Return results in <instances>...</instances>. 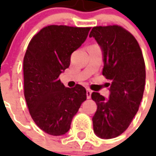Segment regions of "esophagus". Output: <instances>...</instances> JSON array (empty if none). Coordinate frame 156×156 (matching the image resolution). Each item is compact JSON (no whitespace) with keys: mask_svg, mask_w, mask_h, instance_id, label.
I'll list each match as a JSON object with an SVG mask.
<instances>
[{"mask_svg":"<svg viewBox=\"0 0 156 156\" xmlns=\"http://www.w3.org/2000/svg\"><path fill=\"white\" fill-rule=\"evenodd\" d=\"M91 93H92V91L90 90V89H87V99H90L91 98Z\"/></svg>","mask_w":156,"mask_h":156,"instance_id":"obj_1","label":"esophagus"}]
</instances>
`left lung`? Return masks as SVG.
I'll use <instances>...</instances> for the list:
<instances>
[{
    "mask_svg": "<svg viewBox=\"0 0 156 156\" xmlns=\"http://www.w3.org/2000/svg\"><path fill=\"white\" fill-rule=\"evenodd\" d=\"M94 37L102 52V75L110 80V94L105 98L91 94L98 106L92 122L95 134L109 140L122 134L136 115L145 86V65L137 40L119 26L95 27Z\"/></svg>",
    "mask_w": 156,
    "mask_h": 156,
    "instance_id": "obj_1",
    "label": "left lung"
}]
</instances>
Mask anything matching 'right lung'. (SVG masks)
<instances>
[{
    "label": "right lung",
    "mask_w": 156,
    "mask_h": 156,
    "mask_svg": "<svg viewBox=\"0 0 156 156\" xmlns=\"http://www.w3.org/2000/svg\"><path fill=\"white\" fill-rule=\"evenodd\" d=\"M90 29L50 25L41 29L27 46L23 59L24 96L34 122L50 135L66 134L87 100L85 87H66L58 77L69 66L71 54L86 41Z\"/></svg>",
    "instance_id": "obj_1"
}]
</instances>
